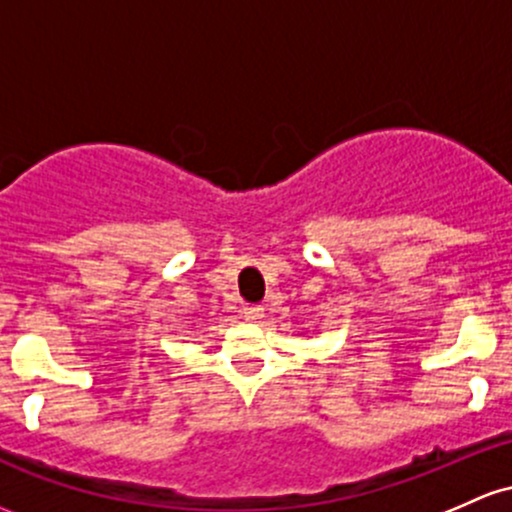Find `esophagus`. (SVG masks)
Segmentation results:
<instances>
[{"label": "esophagus", "instance_id": "esophagus-1", "mask_svg": "<svg viewBox=\"0 0 512 512\" xmlns=\"http://www.w3.org/2000/svg\"><path fill=\"white\" fill-rule=\"evenodd\" d=\"M243 313H245L247 320H252V323H257V320L265 316V308H262V306H245Z\"/></svg>", "mask_w": 512, "mask_h": 512}]
</instances>
